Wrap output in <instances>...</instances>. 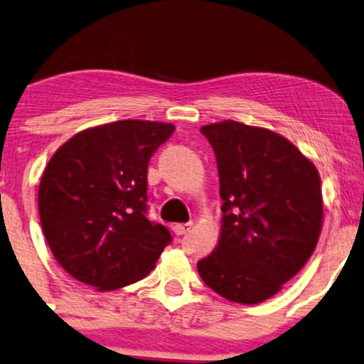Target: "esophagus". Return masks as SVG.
Instances as JSON below:
<instances>
[{
    "mask_svg": "<svg viewBox=\"0 0 364 364\" xmlns=\"http://www.w3.org/2000/svg\"><path fill=\"white\" fill-rule=\"evenodd\" d=\"M193 227V223L191 222H188V223H176L173 227V232H174V235H185L186 232H190V228Z\"/></svg>",
    "mask_w": 364,
    "mask_h": 364,
    "instance_id": "34e87169",
    "label": "esophagus"
}]
</instances>
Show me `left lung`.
Returning a JSON list of instances; mask_svg holds the SVG:
<instances>
[{"label":"left lung","mask_w":364,"mask_h":364,"mask_svg":"<svg viewBox=\"0 0 364 364\" xmlns=\"http://www.w3.org/2000/svg\"><path fill=\"white\" fill-rule=\"evenodd\" d=\"M200 131L216 156L223 216L218 245L198 262V274L228 301L259 304L314 252L323 228L319 173L269 129L223 121Z\"/></svg>","instance_id":"left-lung-1"}]
</instances>
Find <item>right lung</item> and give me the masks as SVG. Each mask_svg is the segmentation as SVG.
<instances>
[{
  "mask_svg": "<svg viewBox=\"0 0 364 364\" xmlns=\"http://www.w3.org/2000/svg\"><path fill=\"white\" fill-rule=\"evenodd\" d=\"M173 124L117 121L70 137L48 161L38 188L43 235L60 265L97 291L154 269L171 233L146 218L148 164Z\"/></svg>",
  "mask_w": 364,
  "mask_h": 364,
  "instance_id": "1",
  "label": "right lung"
}]
</instances>
